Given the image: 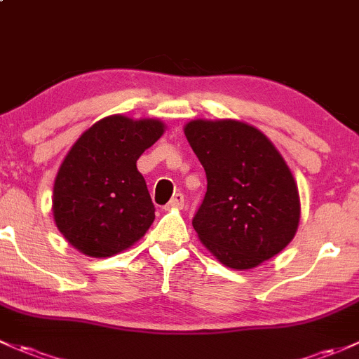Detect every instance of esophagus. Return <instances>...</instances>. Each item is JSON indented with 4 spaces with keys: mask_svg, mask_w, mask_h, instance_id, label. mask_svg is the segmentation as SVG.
<instances>
[{
    "mask_svg": "<svg viewBox=\"0 0 359 359\" xmlns=\"http://www.w3.org/2000/svg\"><path fill=\"white\" fill-rule=\"evenodd\" d=\"M184 206V194L177 192L172 199L165 205V210H180Z\"/></svg>",
    "mask_w": 359,
    "mask_h": 359,
    "instance_id": "obj_1",
    "label": "esophagus"
}]
</instances>
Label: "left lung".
Here are the masks:
<instances>
[{"instance_id":"8db88e82","label":"left lung","mask_w":359,"mask_h":359,"mask_svg":"<svg viewBox=\"0 0 359 359\" xmlns=\"http://www.w3.org/2000/svg\"><path fill=\"white\" fill-rule=\"evenodd\" d=\"M205 167L206 194L192 227L211 255L233 270L273 258L296 236L297 184L263 132L239 120H191L184 127Z\"/></svg>"}]
</instances>
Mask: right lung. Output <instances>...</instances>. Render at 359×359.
<instances>
[{"mask_svg": "<svg viewBox=\"0 0 359 359\" xmlns=\"http://www.w3.org/2000/svg\"><path fill=\"white\" fill-rule=\"evenodd\" d=\"M156 118H101L75 141L53 187V217L84 255L108 258L137 243L154 220V205L137 160L163 135Z\"/></svg>", "mask_w": 359, "mask_h": 359, "instance_id": "right-lung-1", "label": "right lung"}]
</instances>
